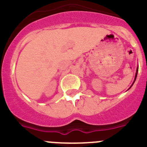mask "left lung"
<instances>
[{"label": "left lung", "instance_id": "8db88e82", "mask_svg": "<svg viewBox=\"0 0 147 147\" xmlns=\"http://www.w3.org/2000/svg\"><path fill=\"white\" fill-rule=\"evenodd\" d=\"M138 67H137V69H136V76H135V79H134V83H133L132 86H133V85H134V82H135L136 79V77H137V74H138ZM131 87H130V88H129V89H130V88H131Z\"/></svg>", "mask_w": 147, "mask_h": 147}]
</instances>
